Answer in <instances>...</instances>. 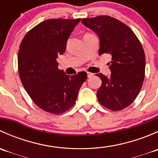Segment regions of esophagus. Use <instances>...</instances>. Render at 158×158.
Here are the masks:
<instances>
[{
    "instance_id": "esophagus-1",
    "label": "esophagus",
    "mask_w": 158,
    "mask_h": 158,
    "mask_svg": "<svg viewBox=\"0 0 158 158\" xmlns=\"http://www.w3.org/2000/svg\"><path fill=\"white\" fill-rule=\"evenodd\" d=\"M93 73H89V72H88V73H87V76H88V77L89 78H90V77H92V76H93Z\"/></svg>"
}]
</instances>
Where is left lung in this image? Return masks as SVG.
<instances>
[{
  "label": "left lung",
  "instance_id": "8db88e82",
  "mask_svg": "<svg viewBox=\"0 0 158 158\" xmlns=\"http://www.w3.org/2000/svg\"><path fill=\"white\" fill-rule=\"evenodd\" d=\"M82 23L98 35V54L111 56L110 77L96 74L102 80L97 91L98 102L112 111L128 107L139 94L144 79L145 55L139 40L126 24L109 16L84 18Z\"/></svg>",
  "mask_w": 158,
  "mask_h": 158
}]
</instances>
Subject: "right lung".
I'll use <instances>...</instances> for the list:
<instances>
[{
	"label": "right lung",
	"mask_w": 158,
	"mask_h": 158,
	"mask_svg": "<svg viewBox=\"0 0 158 158\" xmlns=\"http://www.w3.org/2000/svg\"><path fill=\"white\" fill-rule=\"evenodd\" d=\"M80 19H49L25 35L18 51V72L25 90L41 109L61 114L76 103L87 73L68 76L56 59L66 49L68 38Z\"/></svg>",
	"instance_id": "add662e5"
}]
</instances>
